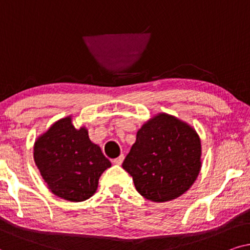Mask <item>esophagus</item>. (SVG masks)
<instances>
[{"label":"esophagus","instance_id":"34e87169","mask_svg":"<svg viewBox=\"0 0 250 250\" xmlns=\"http://www.w3.org/2000/svg\"><path fill=\"white\" fill-rule=\"evenodd\" d=\"M123 160H125V155L121 154L119 156V158L113 160V164H114V165H121L123 162Z\"/></svg>","mask_w":250,"mask_h":250}]
</instances>
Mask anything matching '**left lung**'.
<instances>
[{"instance_id":"left-lung-1","label":"left lung","mask_w":250,"mask_h":250,"mask_svg":"<svg viewBox=\"0 0 250 250\" xmlns=\"http://www.w3.org/2000/svg\"><path fill=\"white\" fill-rule=\"evenodd\" d=\"M122 167L147 200H174L191 188L200 172V137L186 122L160 113L137 131Z\"/></svg>"}]
</instances>
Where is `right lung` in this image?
<instances>
[{
  "instance_id": "right-lung-1",
  "label": "right lung",
  "mask_w": 250,
  "mask_h": 250,
  "mask_svg": "<svg viewBox=\"0 0 250 250\" xmlns=\"http://www.w3.org/2000/svg\"><path fill=\"white\" fill-rule=\"evenodd\" d=\"M34 161L50 191L72 202L92 197L99 177L111 167L86 128L76 129L71 116L58 120L36 139Z\"/></svg>"
}]
</instances>
